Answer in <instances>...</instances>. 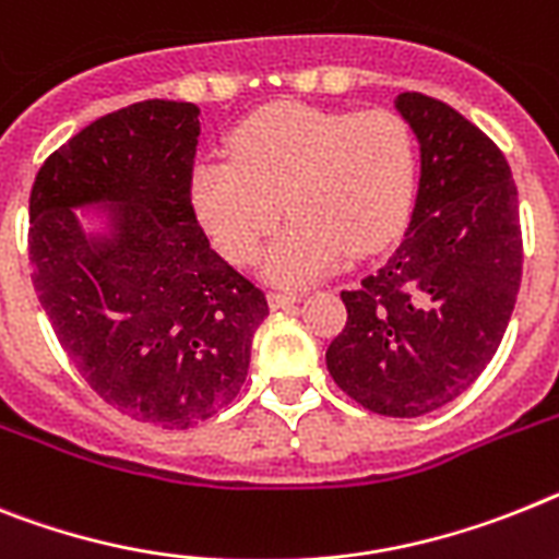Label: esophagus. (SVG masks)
I'll return each mask as SVG.
<instances>
[{
  "label": "esophagus",
  "mask_w": 559,
  "mask_h": 559,
  "mask_svg": "<svg viewBox=\"0 0 559 559\" xmlns=\"http://www.w3.org/2000/svg\"><path fill=\"white\" fill-rule=\"evenodd\" d=\"M304 298V293H289V289H278V293H270V307L272 309H287L293 307V304H298Z\"/></svg>",
  "instance_id": "esophagus-1"
}]
</instances>
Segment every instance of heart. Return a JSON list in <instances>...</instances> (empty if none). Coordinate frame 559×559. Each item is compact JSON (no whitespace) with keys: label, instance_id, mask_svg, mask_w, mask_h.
I'll list each match as a JSON object with an SVG mask.
<instances>
[{"label":"heart","instance_id":"heart-1","mask_svg":"<svg viewBox=\"0 0 559 559\" xmlns=\"http://www.w3.org/2000/svg\"><path fill=\"white\" fill-rule=\"evenodd\" d=\"M233 162L201 158L190 170V204L215 247L247 264L266 250V278L301 284L349 255L395 241L417 192V142L392 110H318L281 105L247 119L229 139Z\"/></svg>","mask_w":559,"mask_h":559}]
</instances>
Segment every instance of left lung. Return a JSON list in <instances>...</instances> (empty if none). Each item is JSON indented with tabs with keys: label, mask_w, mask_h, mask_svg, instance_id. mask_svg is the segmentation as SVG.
<instances>
[{
	"label": "left lung",
	"mask_w": 559,
	"mask_h": 559,
	"mask_svg": "<svg viewBox=\"0 0 559 559\" xmlns=\"http://www.w3.org/2000/svg\"><path fill=\"white\" fill-rule=\"evenodd\" d=\"M420 144V181L403 241L344 289L346 326L326 369L352 401L420 417L463 395L503 341L523 275L518 187L489 135L454 107L401 93Z\"/></svg>",
	"instance_id": "obj_1"
}]
</instances>
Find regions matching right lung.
<instances>
[{
	"label": "right lung",
	"mask_w": 559,
	"mask_h": 559,
	"mask_svg": "<svg viewBox=\"0 0 559 559\" xmlns=\"http://www.w3.org/2000/svg\"><path fill=\"white\" fill-rule=\"evenodd\" d=\"M199 112L167 98L107 112L31 190L33 287L59 344L98 397L164 429H190L241 392L270 316L192 213Z\"/></svg>",
	"instance_id": "add662e5"
}]
</instances>
